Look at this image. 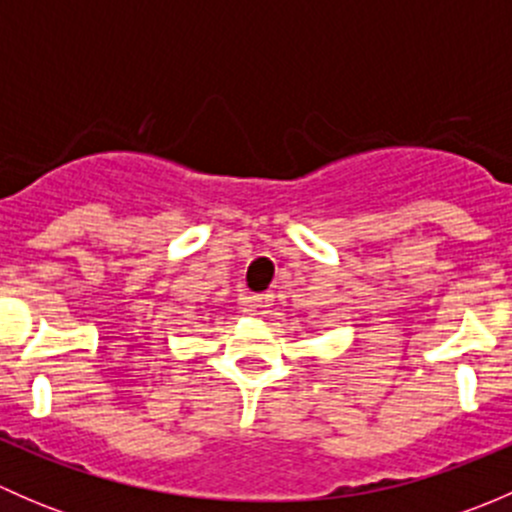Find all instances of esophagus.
Instances as JSON below:
<instances>
[{
	"label": "esophagus",
	"mask_w": 512,
	"mask_h": 512,
	"mask_svg": "<svg viewBox=\"0 0 512 512\" xmlns=\"http://www.w3.org/2000/svg\"><path fill=\"white\" fill-rule=\"evenodd\" d=\"M272 302H275V294H270V292L255 294V297H252V309H255V312H260V314H267V312H270Z\"/></svg>",
	"instance_id": "obj_1"
}]
</instances>
